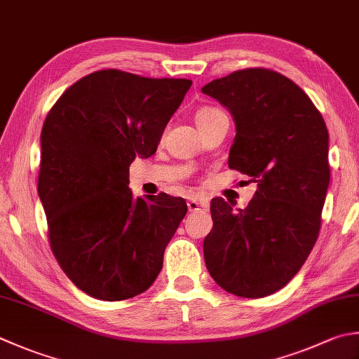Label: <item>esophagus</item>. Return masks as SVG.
Instances as JSON below:
<instances>
[{
	"label": "esophagus",
	"instance_id": "34e87169",
	"mask_svg": "<svg viewBox=\"0 0 359 359\" xmlns=\"http://www.w3.org/2000/svg\"><path fill=\"white\" fill-rule=\"evenodd\" d=\"M187 205H188L189 212H198V210H201V208H205L207 203L205 202H201L198 199H189L187 202Z\"/></svg>",
	"mask_w": 359,
	"mask_h": 359
}]
</instances>
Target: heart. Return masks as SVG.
I'll return each instance as SVG.
<instances>
[{
	"label": "heart",
	"mask_w": 359,
	"mask_h": 359,
	"mask_svg": "<svg viewBox=\"0 0 359 359\" xmlns=\"http://www.w3.org/2000/svg\"><path fill=\"white\" fill-rule=\"evenodd\" d=\"M217 114H221V110H217L215 107H203L201 109L198 114H196V123H201V121H205V119L212 118Z\"/></svg>",
	"instance_id": "heart-1"
}]
</instances>
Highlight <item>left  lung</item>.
I'll use <instances>...</instances> for the list:
<instances>
[{"label": "left lung", "mask_w": 359, "mask_h": 359, "mask_svg": "<svg viewBox=\"0 0 359 359\" xmlns=\"http://www.w3.org/2000/svg\"><path fill=\"white\" fill-rule=\"evenodd\" d=\"M202 93L235 119L229 168L258 187L245 208L222 198L210 203L207 269L235 296H269L296 276L318 240L330 184L327 126L305 91L272 69L233 72Z\"/></svg>", "instance_id": "8db88e82"}]
</instances>
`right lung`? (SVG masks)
Returning <instances> with one entry per match:
<instances>
[{"mask_svg": "<svg viewBox=\"0 0 359 359\" xmlns=\"http://www.w3.org/2000/svg\"><path fill=\"white\" fill-rule=\"evenodd\" d=\"M191 83L101 69L63 91L46 115L37 189L49 244L91 297H135L163 268L187 202L165 193L135 199L129 166L157 151Z\"/></svg>", "mask_w": 359, "mask_h": 359, "instance_id": "1", "label": "right lung"}]
</instances>
